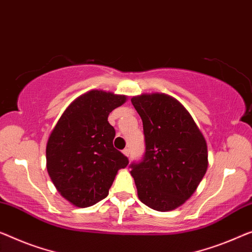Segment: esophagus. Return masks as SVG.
I'll return each mask as SVG.
<instances>
[{"label":"esophagus","mask_w":252,"mask_h":252,"mask_svg":"<svg viewBox=\"0 0 252 252\" xmlns=\"http://www.w3.org/2000/svg\"><path fill=\"white\" fill-rule=\"evenodd\" d=\"M123 154H125L126 156L129 157V156H130V149H129V148H126V149H123Z\"/></svg>","instance_id":"obj_1"}]
</instances>
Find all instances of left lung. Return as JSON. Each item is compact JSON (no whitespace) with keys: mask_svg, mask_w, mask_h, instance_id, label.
Returning a JSON list of instances; mask_svg holds the SVG:
<instances>
[{"mask_svg":"<svg viewBox=\"0 0 252 252\" xmlns=\"http://www.w3.org/2000/svg\"><path fill=\"white\" fill-rule=\"evenodd\" d=\"M142 120L145 154L130 164L138 197L166 212L191 197L208 166L207 145L185 107L164 94L131 99Z\"/></svg>","mask_w":252,"mask_h":252,"instance_id":"obj_1","label":"left lung"}]
</instances>
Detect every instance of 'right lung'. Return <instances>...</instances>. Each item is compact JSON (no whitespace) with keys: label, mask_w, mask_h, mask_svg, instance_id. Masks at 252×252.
Returning <instances> with one entry per match:
<instances>
[{"label":"right lung","mask_w":252,"mask_h":252,"mask_svg":"<svg viewBox=\"0 0 252 252\" xmlns=\"http://www.w3.org/2000/svg\"><path fill=\"white\" fill-rule=\"evenodd\" d=\"M126 96L92 90L69 105L47 141V172L60 193L77 207L107 197L127 157L113 146L115 130L107 121Z\"/></svg>","instance_id":"add662e5"}]
</instances>
